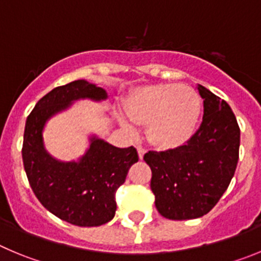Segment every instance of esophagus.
Segmentation results:
<instances>
[{
	"mask_svg": "<svg viewBox=\"0 0 261 261\" xmlns=\"http://www.w3.org/2000/svg\"><path fill=\"white\" fill-rule=\"evenodd\" d=\"M145 152H147V150H145L144 148L142 147V145H139V147H138V154H139V158H140V160H143V157H144Z\"/></svg>",
	"mask_w": 261,
	"mask_h": 261,
	"instance_id": "34e87169",
	"label": "esophagus"
}]
</instances>
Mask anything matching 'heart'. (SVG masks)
<instances>
[{
  "label": "heart",
  "mask_w": 261,
  "mask_h": 261,
  "mask_svg": "<svg viewBox=\"0 0 261 261\" xmlns=\"http://www.w3.org/2000/svg\"><path fill=\"white\" fill-rule=\"evenodd\" d=\"M134 123L148 125V139L161 148H176L196 133L202 112L198 92L181 84H158L139 87L125 106ZM126 128H130L122 121Z\"/></svg>",
  "instance_id": "heart-1"
}]
</instances>
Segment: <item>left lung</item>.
<instances>
[{
    "label": "left lung",
    "mask_w": 261,
    "mask_h": 261,
    "mask_svg": "<svg viewBox=\"0 0 261 261\" xmlns=\"http://www.w3.org/2000/svg\"><path fill=\"white\" fill-rule=\"evenodd\" d=\"M203 118L184 145L145 153L152 170L150 189L158 213L171 220L206 215L218 203L234 175L240 152V127L228 103L198 85Z\"/></svg>",
    "instance_id": "obj_1"
}]
</instances>
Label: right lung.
Returning a JSON list of instances; mask_svg holds the SVG:
<instances>
[{"label":"right lung","mask_w":261,"mask_h":261,"mask_svg":"<svg viewBox=\"0 0 261 261\" xmlns=\"http://www.w3.org/2000/svg\"><path fill=\"white\" fill-rule=\"evenodd\" d=\"M107 97L104 89L79 80L51 90L27 118L21 154L31 188L43 207L73 225L99 226L114 218L116 191L138 162V152L134 147L117 148L91 135L85 154L65 162L47 152L43 128L48 119L74 101H101Z\"/></svg>","instance_id":"add662e5"}]
</instances>
